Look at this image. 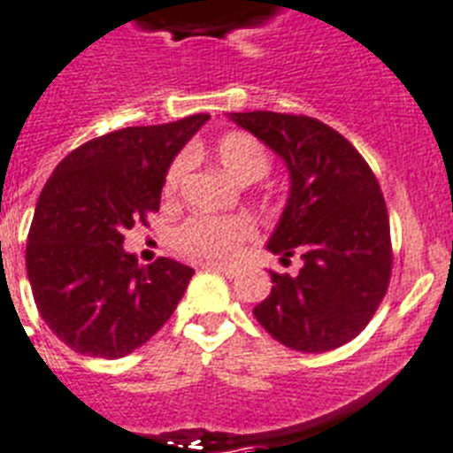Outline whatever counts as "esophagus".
Wrapping results in <instances>:
<instances>
[{
  "label": "esophagus",
  "instance_id": "obj_1",
  "mask_svg": "<svg viewBox=\"0 0 453 453\" xmlns=\"http://www.w3.org/2000/svg\"><path fill=\"white\" fill-rule=\"evenodd\" d=\"M205 268H212V271L222 273V275H226V278H235V275H238V271H241V268L234 266V264H215V261H208V264H205Z\"/></svg>",
  "mask_w": 453,
  "mask_h": 453
}]
</instances>
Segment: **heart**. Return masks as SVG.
<instances>
[{
    "instance_id": "1",
    "label": "heart",
    "mask_w": 453,
    "mask_h": 453,
    "mask_svg": "<svg viewBox=\"0 0 453 453\" xmlns=\"http://www.w3.org/2000/svg\"><path fill=\"white\" fill-rule=\"evenodd\" d=\"M215 157L234 180L250 185L266 178L271 171V152L259 138L242 132H231L222 136L215 145ZM189 171V155L180 152L168 164L164 175V194L173 196L180 189ZM254 222L245 215H189L180 224L168 231V245L178 254L192 259L222 261L234 257L242 248V242L254 238Z\"/></svg>"
}]
</instances>
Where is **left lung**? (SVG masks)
<instances>
[{"label":"left lung","instance_id":"1","mask_svg":"<svg viewBox=\"0 0 453 453\" xmlns=\"http://www.w3.org/2000/svg\"><path fill=\"white\" fill-rule=\"evenodd\" d=\"M231 119L289 166V201L266 248L303 259L294 278L271 273L275 285L254 317L296 352L345 345L380 308L394 264L387 203L372 168L342 134L308 115L252 111Z\"/></svg>","mask_w":453,"mask_h":453}]
</instances>
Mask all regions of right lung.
<instances>
[{
    "mask_svg": "<svg viewBox=\"0 0 453 453\" xmlns=\"http://www.w3.org/2000/svg\"><path fill=\"white\" fill-rule=\"evenodd\" d=\"M208 118L92 138L41 189L25 257L29 285L43 321L73 352L127 357L173 315L192 268L166 257L138 266L122 241L159 211L168 164Z\"/></svg>",
    "mask_w": 453,
    "mask_h": 453,
    "instance_id": "add662e5",
    "label": "right lung"
}]
</instances>
